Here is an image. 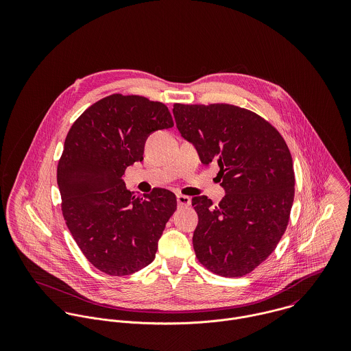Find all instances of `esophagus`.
Returning <instances> with one entry per match:
<instances>
[{"instance_id":"obj_1","label":"esophagus","mask_w":351,"mask_h":351,"mask_svg":"<svg viewBox=\"0 0 351 351\" xmlns=\"http://www.w3.org/2000/svg\"><path fill=\"white\" fill-rule=\"evenodd\" d=\"M191 197H188V196H184V195H178L177 196V204H178V206H181V208H184V206H189L191 205Z\"/></svg>"}]
</instances>
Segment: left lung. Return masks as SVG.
Wrapping results in <instances>:
<instances>
[{
    "mask_svg": "<svg viewBox=\"0 0 351 351\" xmlns=\"http://www.w3.org/2000/svg\"><path fill=\"white\" fill-rule=\"evenodd\" d=\"M181 135L201 162L219 166L226 189L219 205L192 199L199 215L193 247L202 266L223 277H242L259 266L282 238L295 197L291 151L263 117L231 104H174Z\"/></svg>",
    "mask_w": 351,
    "mask_h": 351,
    "instance_id": "8db88e82",
    "label": "left lung"
}]
</instances>
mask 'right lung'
Wrapping results in <instances>:
<instances>
[{
  "instance_id": "add662e5",
  "label": "right lung",
  "mask_w": 351,
  "mask_h": 351,
  "mask_svg": "<svg viewBox=\"0 0 351 351\" xmlns=\"http://www.w3.org/2000/svg\"><path fill=\"white\" fill-rule=\"evenodd\" d=\"M173 125L159 101L110 95L90 105L66 136L56 170L62 213L82 254L105 274H132L155 258L176 195L155 188L145 199L135 196L123 176L143 160L151 132Z\"/></svg>"
}]
</instances>
